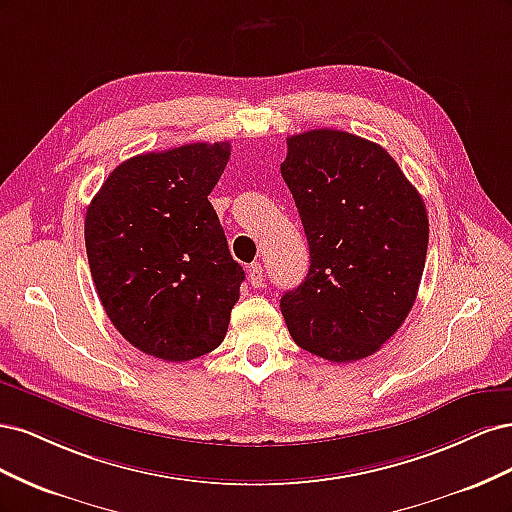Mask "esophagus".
I'll list each match as a JSON object with an SVG mask.
<instances>
[{"mask_svg":"<svg viewBox=\"0 0 512 512\" xmlns=\"http://www.w3.org/2000/svg\"><path fill=\"white\" fill-rule=\"evenodd\" d=\"M247 280H250V284L254 288L262 286V280H265V275H262V265H260V262H254V265L247 267Z\"/></svg>","mask_w":512,"mask_h":512,"instance_id":"esophagus-1","label":"esophagus"}]
</instances>
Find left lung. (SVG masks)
<instances>
[{"mask_svg":"<svg viewBox=\"0 0 512 512\" xmlns=\"http://www.w3.org/2000/svg\"><path fill=\"white\" fill-rule=\"evenodd\" d=\"M282 177L309 245L303 284L280 301L297 346L333 363L380 350L416 301L429 222L389 151L342 130L288 138Z\"/></svg>","mask_w":512,"mask_h":512,"instance_id":"1","label":"left lung"}]
</instances>
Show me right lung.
Here are the masks:
<instances>
[{"instance_id":"right-lung-1","label":"right lung","mask_w":512,"mask_h":512,"mask_svg":"<svg viewBox=\"0 0 512 512\" xmlns=\"http://www.w3.org/2000/svg\"><path fill=\"white\" fill-rule=\"evenodd\" d=\"M230 143H190L119 164L85 215L91 277L106 316L162 361H192L222 344L239 301L232 260L209 194Z\"/></svg>"}]
</instances>
